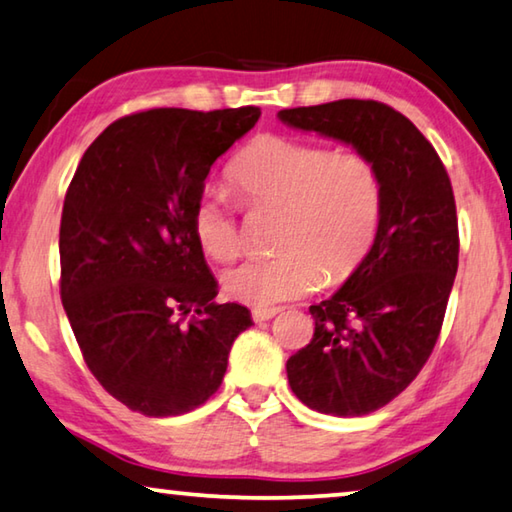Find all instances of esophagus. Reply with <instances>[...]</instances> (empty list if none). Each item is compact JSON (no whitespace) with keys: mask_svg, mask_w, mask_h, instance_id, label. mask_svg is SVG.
<instances>
[{"mask_svg":"<svg viewBox=\"0 0 512 512\" xmlns=\"http://www.w3.org/2000/svg\"><path fill=\"white\" fill-rule=\"evenodd\" d=\"M277 311L280 309H275V307H268V309H253V320L255 323H262V320H271Z\"/></svg>","mask_w":512,"mask_h":512,"instance_id":"34e87169","label":"esophagus"}]
</instances>
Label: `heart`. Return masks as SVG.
I'll list each match as a JSON object with an SVG mask.
<instances>
[{"label":"heart","mask_w":512,"mask_h":512,"mask_svg":"<svg viewBox=\"0 0 512 512\" xmlns=\"http://www.w3.org/2000/svg\"><path fill=\"white\" fill-rule=\"evenodd\" d=\"M248 210L280 212V255L246 259L223 273L232 300L266 309L314 291L323 280L357 273L377 244L384 212V178L361 151L287 135H262L228 169ZM198 246L228 262L241 246L237 210L219 192H203L192 212Z\"/></svg>","instance_id":"b5f03b06"}]
</instances>
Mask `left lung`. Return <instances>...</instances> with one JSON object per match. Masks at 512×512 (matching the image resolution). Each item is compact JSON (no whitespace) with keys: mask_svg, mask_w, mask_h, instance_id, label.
Returning a JSON list of instances; mask_svg holds the SVG:
<instances>
[{"mask_svg":"<svg viewBox=\"0 0 512 512\" xmlns=\"http://www.w3.org/2000/svg\"><path fill=\"white\" fill-rule=\"evenodd\" d=\"M277 117L370 155L384 178L375 248L332 298L309 307L314 339L287 361L291 391L309 409L368 415L418 377L438 341L458 268L452 183L427 137L386 103L341 99Z\"/></svg>","mask_w":512,"mask_h":512,"instance_id":"1","label":"left lung"}]
</instances>
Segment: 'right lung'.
Here are the masks:
<instances>
[{
  "label": "right lung",
  "instance_id": "add662e5",
  "mask_svg": "<svg viewBox=\"0 0 512 512\" xmlns=\"http://www.w3.org/2000/svg\"><path fill=\"white\" fill-rule=\"evenodd\" d=\"M259 115L244 106L121 117L69 183L60 298L90 372L131 411L167 418L210 400L232 343L253 325L246 307L214 302L192 212L216 158Z\"/></svg>",
  "mask_w": 512,
  "mask_h": 512
}]
</instances>
